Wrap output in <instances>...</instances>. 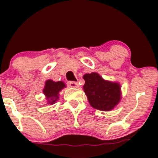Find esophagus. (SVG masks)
I'll return each instance as SVG.
<instances>
[{"label": "esophagus", "instance_id": "esophagus-1", "mask_svg": "<svg viewBox=\"0 0 158 158\" xmlns=\"http://www.w3.org/2000/svg\"><path fill=\"white\" fill-rule=\"evenodd\" d=\"M68 85L72 88H78L79 87V84L76 82H68Z\"/></svg>", "mask_w": 158, "mask_h": 158}]
</instances>
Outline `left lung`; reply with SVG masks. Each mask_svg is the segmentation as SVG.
I'll return each instance as SVG.
<instances>
[{"instance_id":"8db88e82","label":"left lung","mask_w":158,"mask_h":158,"mask_svg":"<svg viewBox=\"0 0 158 158\" xmlns=\"http://www.w3.org/2000/svg\"><path fill=\"white\" fill-rule=\"evenodd\" d=\"M84 92L91 106L102 111H110L119 102L121 88L118 83L104 80L98 73L83 76Z\"/></svg>"}]
</instances>
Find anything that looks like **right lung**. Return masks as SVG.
Listing matches in <instances>:
<instances>
[{"label":"right lung","instance_id":"right-lung-1","mask_svg":"<svg viewBox=\"0 0 158 158\" xmlns=\"http://www.w3.org/2000/svg\"><path fill=\"white\" fill-rule=\"evenodd\" d=\"M66 85L63 82H53L52 80H47L46 82L44 93L48 100L49 104H54L59 99V92Z\"/></svg>","mask_w":158,"mask_h":158}]
</instances>
